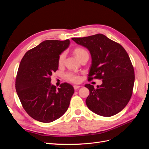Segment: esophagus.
Instances as JSON below:
<instances>
[{
    "label": "esophagus",
    "instance_id": "esophagus-1",
    "mask_svg": "<svg viewBox=\"0 0 149 149\" xmlns=\"http://www.w3.org/2000/svg\"><path fill=\"white\" fill-rule=\"evenodd\" d=\"M73 87H74V89H78V88H80V86H79V85H74Z\"/></svg>",
    "mask_w": 149,
    "mask_h": 149
}]
</instances>
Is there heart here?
Wrapping results in <instances>:
<instances>
[{
	"label": "heart",
	"instance_id": "1",
	"mask_svg": "<svg viewBox=\"0 0 149 149\" xmlns=\"http://www.w3.org/2000/svg\"><path fill=\"white\" fill-rule=\"evenodd\" d=\"M74 53L79 59H80L81 58L83 55H86V54H88L86 49L81 48H76L74 49ZM65 53H61L59 56V58H58V64L59 65L63 64V63L65 60ZM65 76L68 80H69L70 81H71V82L77 83L80 81V76L77 73H76L75 72H73V71L68 72V73L66 74Z\"/></svg>",
	"mask_w": 149,
	"mask_h": 149
}]
</instances>
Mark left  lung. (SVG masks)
Returning <instances> with one entry per match:
<instances>
[{"label":"left lung","instance_id":"8db88e82","mask_svg":"<svg viewBox=\"0 0 149 149\" xmlns=\"http://www.w3.org/2000/svg\"><path fill=\"white\" fill-rule=\"evenodd\" d=\"M72 40L91 53L88 81L102 79V84L96 88L85 84L89 90L86 100L88 107L104 117L119 113L130 100L135 80L134 67L127 52L119 43L100 33Z\"/></svg>","mask_w":149,"mask_h":149}]
</instances>
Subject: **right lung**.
Wrapping results in <instances>:
<instances>
[{
  "mask_svg": "<svg viewBox=\"0 0 149 149\" xmlns=\"http://www.w3.org/2000/svg\"><path fill=\"white\" fill-rule=\"evenodd\" d=\"M70 40H45L26 52L20 61L15 89L24 109L31 118L48 123L60 118L69 107L74 92L67 83L52 85L51 76L58 69L60 55Z\"/></svg>",
  "mask_w": 149,
  "mask_h": 149,
  "instance_id": "add662e5",
  "label": "right lung"
}]
</instances>
